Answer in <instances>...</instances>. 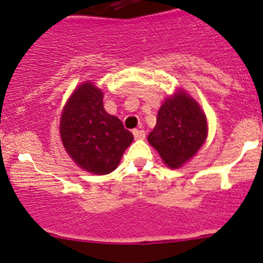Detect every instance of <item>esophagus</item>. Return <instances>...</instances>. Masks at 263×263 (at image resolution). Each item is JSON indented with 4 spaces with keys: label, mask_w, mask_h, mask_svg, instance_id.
I'll return each mask as SVG.
<instances>
[{
    "label": "esophagus",
    "mask_w": 263,
    "mask_h": 263,
    "mask_svg": "<svg viewBox=\"0 0 263 263\" xmlns=\"http://www.w3.org/2000/svg\"><path fill=\"white\" fill-rule=\"evenodd\" d=\"M133 135H134L135 139H144L145 138V132L143 129H134L133 130Z\"/></svg>",
    "instance_id": "1"
}]
</instances>
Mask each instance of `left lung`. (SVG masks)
I'll return each mask as SVG.
<instances>
[{"label": "left lung", "instance_id": "obj_1", "mask_svg": "<svg viewBox=\"0 0 263 263\" xmlns=\"http://www.w3.org/2000/svg\"><path fill=\"white\" fill-rule=\"evenodd\" d=\"M208 137L206 117L193 98L179 92L159 109L156 125L147 140L171 169L196 154Z\"/></svg>", "mask_w": 263, "mask_h": 263}]
</instances>
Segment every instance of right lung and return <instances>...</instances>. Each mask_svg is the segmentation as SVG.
Returning <instances> with one entry per match:
<instances>
[{
  "label": "right lung",
  "mask_w": 263,
  "mask_h": 263,
  "mask_svg": "<svg viewBox=\"0 0 263 263\" xmlns=\"http://www.w3.org/2000/svg\"><path fill=\"white\" fill-rule=\"evenodd\" d=\"M61 138L82 169L104 175L116 170L133 134L103 107L102 90L92 83L78 87L61 117Z\"/></svg>",
  "instance_id": "right-lung-1"
}]
</instances>
